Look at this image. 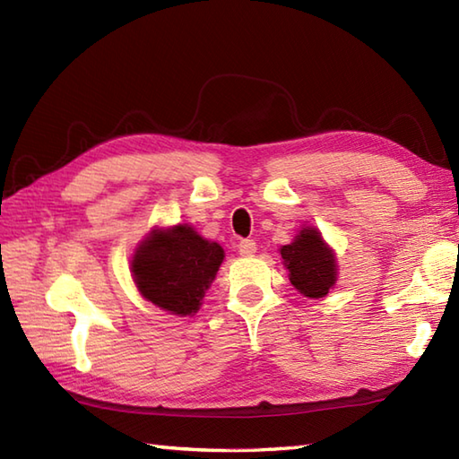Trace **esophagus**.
Listing matches in <instances>:
<instances>
[{
  "mask_svg": "<svg viewBox=\"0 0 459 459\" xmlns=\"http://www.w3.org/2000/svg\"><path fill=\"white\" fill-rule=\"evenodd\" d=\"M256 252V242L255 240H240L238 245V255L240 256H252Z\"/></svg>",
  "mask_w": 459,
  "mask_h": 459,
  "instance_id": "obj_1",
  "label": "esophagus"
}]
</instances>
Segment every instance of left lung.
Segmentation results:
<instances>
[{
  "label": "left lung",
  "instance_id": "left-lung-1",
  "mask_svg": "<svg viewBox=\"0 0 459 459\" xmlns=\"http://www.w3.org/2000/svg\"><path fill=\"white\" fill-rule=\"evenodd\" d=\"M281 264L301 296L319 299L337 284V256L316 227H301L290 245L280 248Z\"/></svg>",
  "mask_w": 459,
  "mask_h": 459
}]
</instances>
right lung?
Returning <instances> with one entry per match:
<instances>
[{
  "instance_id": "obj_1",
  "label": "right lung",
  "mask_w": 459,
  "mask_h": 459,
  "mask_svg": "<svg viewBox=\"0 0 459 459\" xmlns=\"http://www.w3.org/2000/svg\"><path fill=\"white\" fill-rule=\"evenodd\" d=\"M222 260L219 242L203 238L189 222H179L153 227L135 247L130 272L143 299L187 317L199 311Z\"/></svg>"
}]
</instances>
